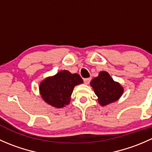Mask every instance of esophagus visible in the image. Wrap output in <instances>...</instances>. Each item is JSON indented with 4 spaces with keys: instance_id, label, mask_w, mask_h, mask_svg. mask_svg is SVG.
Segmentation results:
<instances>
[{
    "instance_id": "esophagus-1",
    "label": "esophagus",
    "mask_w": 152,
    "mask_h": 152,
    "mask_svg": "<svg viewBox=\"0 0 152 152\" xmlns=\"http://www.w3.org/2000/svg\"><path fill=\"white\" fill-rule=\"evenodd\" d=\"M90 80H91V78H85V79H84V82H85L86 85H88L90 83Z\"/></svg>"
}]
</instances>
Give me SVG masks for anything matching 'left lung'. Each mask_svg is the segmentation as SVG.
Segmentation results:
<instances>
[{
  "mask_svg": "<svg viewBox=\"0 0 152 152\" xmlns=\"http://www.w3.org/2000/svg\"><path fill=\"white\" fill-rule=\"evenodd\" d=\"M101 105L104 106L117 101L121 96L124 89L115 82L108 73L102 71L90 82Z\"/></svg>",
  "mask_w": 152,
  "mask_h": 152,
  "instance_id": "8db88e82",
  "label": "left lung"
}]
</instances>
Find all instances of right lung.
I'll use <instances>...</instances> for the list:
<instances>
[{
	"label": "right lung",
	"instance_id": "right-lung-1",
	"mask_svg": "<svg viewBox=\"0 0 152 152\" xmlns=\"http://www.w3.org/2000/svg\"><path fill=\"white\" fill-rule=\"evenodd\" d=\"M82 82L83 80L77 73L72 74L67 70H62L42 81L39 85V91L45 102L56 108H61L70 103L73 87Z\"/></svg>",
	"mask_w": 152,
	"mask_h": 152
}]
</instances>
